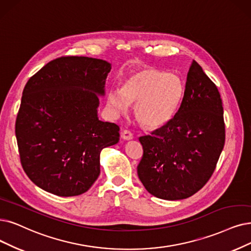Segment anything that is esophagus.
I'll use <instances>...</instances> for the list:
<instances>
[{
	"instance_id": "esophagus-1",
	"label": "esophagus",
	"mask_w": 251,
	"mask_h": 251,
	"mask_svg": "<svg viewBox=\"0 0 251 251\" xmlns=\"http://www.w3.org/2000/svg\"><path fill=\"white\" fill-rule=\"evenodd\" d=\"M122 138L126 141H128V140H132L133 139V134L127 131V129H125V131L122 133Z\"/></svg>"
}]
</instances>
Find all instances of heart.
I'll return each mask as SVG.
<instances>
[{
    "mask_svg": "<svg viewBox=\"0 0 251 251\" xmlns=\"http://www.w3.org/2000/svg\"><path fill=\"white\" fill-rule=\"evenodd\" d=\"M185 86L182 79L153 68H144L128 75L122 89L108 93L107 103L119 114L135 104V115L149 128L166 126L174 118L183 102Z\"/></svg>",
    "mask_w": 251,
    "mask_h": 251,
    "instance_id": "b5f03b06",
    "label": "heart"
}]
</instances>
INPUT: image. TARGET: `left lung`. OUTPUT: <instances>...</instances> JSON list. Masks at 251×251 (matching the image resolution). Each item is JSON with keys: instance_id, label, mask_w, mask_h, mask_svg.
Segmentation results:
<instances>
[{"instance_id": "left-lung-1", "label": "left lung", "mask_w": 251, "mask_h": 251, "mask_svg": "<svg viewBox=\"0 0 251 251\" xmlns=\"http://www.w3.org/2000/svg\"><path fill=\"white\" fill-rule=\"evenodd\" d=\"M225 139L218 89L193 61L177 114L151 135L139 138L143 146L137 167L139 179L156 198L168 201L189 198L213 174Z\"/></svg>"}]
</instances>
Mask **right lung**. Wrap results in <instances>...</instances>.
Returning a JSON list of instances; mask_svg holds the SVG:
<instances>
[{
	"mask_svg": "<svg viewBox=\"0 0 251 251\" xmlns=\"http://www.w3.org/2000/svg\"><path fill=\"white\" fill-rule=\"evenodd\" d=\"M111 64L63 56L28 79L15 135L25 172L45 192L81 195L100 175L102 149L119 141V126L98 117Z\"/></svg>",
	"mask_w": 251,
	"mask_h": 251,
	"instance_id": "add662e5",
	"label": "right lung"
}]
</instances>
